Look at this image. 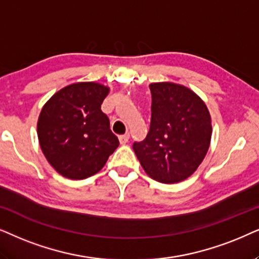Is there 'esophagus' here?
<instances>
[{
    "mask_svg": "<svg viewBox=\"0 0 259 259\" xmlns=\"http://www.w3.org/2000/svg\"><path fill=\"white\" fill-rule=\"evenodd\" d=\"M129 139H130L129 134H124V135L119 136V142H120V144H125L129 142Z\"/></svg>",
    "mask_w": 259,
    "mask_h": 259,
    "instance_id": "esophagus-1",
    "label": "esophagus"
}]
</instances>
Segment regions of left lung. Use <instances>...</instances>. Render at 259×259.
<instances>
[{
	"instance_id": "1",
	"label": "left lung",
	"mask_w": 259,
	"mask_h": 259,
	"mask_svg": "<svg viewBox=\"0 0 259 259\" xmlns=\"http://www.w3.org/2000/svg\"><path fill=\"white\" fill-rule=\"evenodd\" d=\"M150 129L133 144L144 171L162 184L191 177L207 154L212 119L205 102L191 89L170 81L153 82Z\"/></svg>"
}]
</instances>
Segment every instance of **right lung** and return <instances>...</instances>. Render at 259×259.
I'll return each instance as SVG.
<instances>
[{
  "instance_id": "obj_1",
  "label": "right lung",
  "mask_w": 259,
  "mask_h": 259,
  "mask_svg": "<svg viewBox=\"0 0 259 259\" xmlns=\"http://www.w3.org/2000/svg\"><path fill=\"white\" fill-rule=\"evenodd\" d=\"M110 89L94 81L59 90L41 109L37 119L40 148L63 177L82 180L104 167L119 146L101 105Z\"/></svg>"
}]
</instances>
